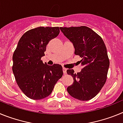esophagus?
Returning a JSON list of instances; mask_svg holds the SVG:
<instances>
[{
  "label": "esophagus",
  "instance_id": "34e87169",
  "mask_svg": "<svg viewBox=\"0 0 123 123\" xmlns=\"http://www.w3.org/2000/svg\"><path fill=\"white\" fill-rule=\"evenodd\" d=\"M63 72L64 74L67 73V69L65 68H63Z\"/></svg>",
  "mask_w": 123,
  "mask_h": 123
}]
</instances>
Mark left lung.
Returning <instances> with one entry per match:
<instances>
[{"label":"left lung","mask_w":123,"mask_h":123,"mask_svg":"<svg viewBox=\"0 0 123 123\" xmlns=\"http://www.w3.org/2000/svg\"><path fill=\"white\" fill-rule=\"evenodd\" d=\"M73 44L74 54L81 57L82 69L77 74L68 69L74 82L67 88L71 97L82 101L92 99L105 84L110 66L106 46L102 37L86 26L60 28Z\"/></svg>","instance_id":"obj_1"}]
</instances>
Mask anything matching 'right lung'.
Masks as SVG:
<instances>
[{
	"label": "right lung",
	"instance_id": "add662e5",
	"mask_svg": "<svg viewBox=\"0 0 123 123\" xmlns=\"http://www.w3.org/2000/svg\"><path fill=\"white\" fill-rule=\"evenodd\" d=\"M60 33L58 27H39L25 32L13 55V73L17 84L25 95L41 100L52 93L63 76L62 67L43 63L46 46Z\"/></svg>",
	"mask_w": 123,
	"mask_h": 123
}]
</instances>
